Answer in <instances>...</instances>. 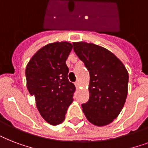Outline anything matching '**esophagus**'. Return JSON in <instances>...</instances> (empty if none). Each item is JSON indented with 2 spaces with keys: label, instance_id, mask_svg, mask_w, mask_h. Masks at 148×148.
Masks as SVG:
<instances>
[{
  "label": "esophagus",
  "instance_id": "esophagus-1",
  "mask_svg": "<svg viewBox=\"0 0 148 148\" xmlns=\"http://www.w3.org/2000/svg\"><path fill=\"white\" fill-rule=\"evenodd\" d=\"M74 84H75V87H76L77 88H78L79 86H80V83H79L78 81H76V82L74 83Z\"/></svg>",
  "mask_w": 148,
  "mask_h": 148
}]
</instances>
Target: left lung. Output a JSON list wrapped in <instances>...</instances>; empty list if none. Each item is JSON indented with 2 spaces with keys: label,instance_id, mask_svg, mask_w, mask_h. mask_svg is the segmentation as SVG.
Wrapping results in <instances>:
<instances>
[{
  "label": "left lung",
  "instance_id": "left-lung-1",
  "mask_svg": "<svg viewBox=\"0 0 148 148\" xmlns=\"http://www.w3.org/2000/svg\"><path fill=\"white\" fill-rule=\"evenodd\" d=\"M73 45L90 74V97L82 104L84 114L96 126L108 125L117 118L125 103L128 72L124 64L104 47L84 41Z\"/></svg>",
  "mask_w": 148,
  "mask_h": 148
}]
</instances>
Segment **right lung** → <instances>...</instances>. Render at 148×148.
<instances>
[{
  "instance_id": "obj_1",
  "label": "right lung",
  "mask_w": 148,
  "mask_h": 148,
  "mask_svg": "<svg viewBox=\"0 0 148 148\" xmlns=\"http://www.w3.org/2000/svg\"><path fill=\"white\" fill-rule=\"evenodd\" d=\"M73 45L67 41L50 43L38 50L27 64V88L34 96L41 117L51 125L61 124L74 101L75 86L67 78L66 60Z\"/></svg>"
}]
</instances>
